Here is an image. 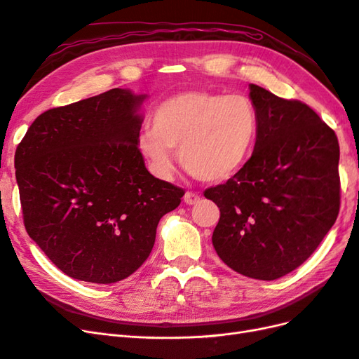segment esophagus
I'll return each mask as SVG.
<instances>
[{
    "label": "esophagus",
    "instance_id": "1",
    "mask_svg": "<svg viewBox=\"0 0 359 359\" xmlns=\"http://www.w3.org/2000/svg\"><path fill=\"white\" fill-rule=\"evenodd\" d=\"M199 201H201V196L198 193L187 191L186 194H184V202H186L187 205H196Z\"/></svg>",
    "mask_w": 359,
    "mask_h": 359
}]
</instances>
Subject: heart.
Segmentation results:
<instances>
[{
	"label": "heart",
	"instance_id": "obj_1",
	"mask_svg": "<svg viewBox=\"0 0 359 359\" xmlns=\"http://www.w3.org/2000/svg\"><path fill=\"white\" fill-rule=\"evenodd\" d=\"M257 135V114L241 94L186 91L161 102L153 114V130H144L136 145L158 178L175 168L173 151L191 177L219 182L245 165Z\"/></svg>",
	"mask_w": 359,
	"mask_h": 359
}]
</instances>
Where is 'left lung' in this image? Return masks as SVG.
<instances>
[{"label": "left lung", "instance_id": "8db88e82", "mask_svg": "<svg viewBox=\"0 0 359 359\" xmlns=\"http://www.w3.org/2000/svg\"><path fill=\"white\" fill-rule=\"evenodd\" d=\"M248 88L257 114L253 154L205 198L220 208L212 245L223 262L245 277L276 280L306 262L337 220L340 147L307 104Z\"/></svg>", "mask_w": 359, "mask_h": 359}]
</instances>
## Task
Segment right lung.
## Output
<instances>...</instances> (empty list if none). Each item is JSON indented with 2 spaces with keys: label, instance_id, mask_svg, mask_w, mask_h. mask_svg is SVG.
<instances>
[{
  "label": "right lung",
  "instance_id": "1",
  "mask_svg": "<svg viewBox=\"0 0 359 359\" xmlns=\"http://www.w3.org/2000/svg\"><path fill=\"white\" fill-rule=\"evenodd\" d=\"M147 94L114 88L43 112L15 154L29 238L72 278L132 276L184 191L154 178L136 140Z\"/></svg>",
  "mask_w": 359,
  "mask_h": 359
}]
</instances>
